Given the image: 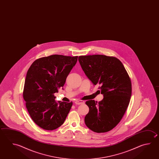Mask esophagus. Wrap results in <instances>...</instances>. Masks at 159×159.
<instances>
[{
	"instance_id": "obj_1",
	"label": "esophagus",
	"mask_w": 159,
	"mask_h": 159,
	"mask_svg": "<svg viewBox=\"0 0 159 159\" xmlns=\"http://www.w3.org/2000/svg\"><path fill=\"white\" fill-rule=\"evenodd\" d=\"M85 102L84 101H82V100H77L75 102V103L76 105H82V104H84Z\"/></svg>"
}]
</instances>
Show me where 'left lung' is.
<instances>
[{"instance_id": "obj_1", "label": "left lung", "mask_w": 159, "mask_h": 159, "mask_svg": "<svg viewBox=\"0 0 159 159\" xmlns=\"http://www.w3.org/2000/svg\"><path fill=\"white\" fill-rule=\"evenodd\" d=\"M79 62L94 85L99 84L103 98L99 102L89 100V108L84 121L96 133L108 132L117 125L128 107L132 83L124 66L116 57L105 55L81 56Z\"/></svg>"}]
</instances>
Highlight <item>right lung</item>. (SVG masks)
I'll return each mask as SVG.
<instances>
[{
    "mask_svg": "<svg viewBox=\"0 0 159 159\" xmlns=\"http://www.w3.org/2000/svg\"><path fill=\"white\" fill-rule=\"evenodd\" d=\"M78 56L54 54L35 60L27 71L23 97L30 117L47 130L63 124L72 102L56 101L54 93L63 87Z\"/></svg>",
    "mask_w": 159,
    "mask_h": 159,
    "instance_id": "right-lung-1",
    "label": "right lung"
}]
</instances>
